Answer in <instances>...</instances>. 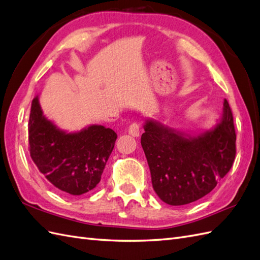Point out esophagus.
Masks as SVG:
<instances>
[{
  "instance_id": "34e87169",
  "label": "esophagus",
  "mask_w": 260,
  "mask_h": 260,
  "mask_svg": "<svg viewBox=\"0 0 260 260\" xmlns=\"http://www.w3.org/2000/svg\"><path fill=\"white\" fill-rule=\"evenodd\" d=\"M128 133H129V135L134 136V137H138L139 135H141V127H139V124L138 123L131 124L129 128H128Z\"/></svg>"
}]
</instances>
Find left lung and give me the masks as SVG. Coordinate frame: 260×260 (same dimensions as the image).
<instances>
[{
	"mask_svg": "<svg viewBox=\"0 0 260 260\" xmlns=\"http://www.w3.org/2000/svg\"><path fill=\"white\" fill-rule=\"evenodd\" d=\"M141 143L157 196L170 205L203 198L228 174L236 154V134L228 100L214 127L190 135L147 119Z\"/></svg>",
	"mask_w": 260,
	"mask_h": 260,
	"instance_id": "left-lung-1",
	"label": "left lung"
}]
</instances>
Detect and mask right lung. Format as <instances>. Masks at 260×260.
I'll list each match as a JSON object with an SVG mask.
<instances>
[{
	"label": "right lung",
	"instance_id": "add662e5",
	"mask_svg": "<svg viewBox=\"0 0 260 260\" xmlns=\"http://www.w3.org/2000/svg\"><path fill=\"white\" fill-rule=\"evenodd\" d=\"M28 131L30 157L38 170L73 197L96 187L117 138L102 125L73 133L60 129L44 115L38 96L31 102Z\"/></svg>",
	"mask_w": 260,
	"mask_h": 260
}]
</instances>
